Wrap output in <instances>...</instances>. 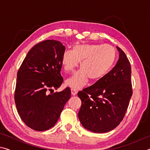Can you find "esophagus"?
I'll list each match as a JSON object with an SVG mask.
<instances>
[{
    "mask_svg": "<svg viewBox=\"0 0 150 150\" xmlns=\"http://www.w3.org/2000/svg\"><path fill=\"white\" fill-rule=\"evenodd\" d=\"M77 93H78V91H77V90L71 89V95H73V96L76 95H77Z\"/></svg>",
    "mask_w": 150,
    "mask_h": 150,
    "instance_id": "34e87169",
    "label": "esophagus"
}]
</instances>
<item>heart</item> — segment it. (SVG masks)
<instances>
[{
    "label": "heart",
    "mask_w": 150,
    "mask_h": 150,
    "mask_svg": "<svg viewBox=\"0 0 150 150\" xmlns=\"http://www.w3.org/2000/svg\"><path fill=\"white\" fill-rule=\"evenodd\" d=\"M115 57L116 51L110 45H75L71 52L67 51L63 54L61 62L66 73L73 71L79 62L81 69L66 80V85L79 90L87 84L89 78L100 80L110 70Z\"/></svg>",
    "instance_id": "obj_1"
}]
</instances>
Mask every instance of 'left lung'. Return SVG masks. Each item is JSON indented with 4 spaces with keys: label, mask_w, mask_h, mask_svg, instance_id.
Returning a JSON list of instances; mask_svg holds the SVG:
<instances>
[{
    "label": "left lung",
    "mask_w": 150,
    "mask_h": 150,
    "mask_svg": "<svg viewBox=\"0 0 150 150\" xmlns=\"http://www.w3.org/2000/svg\"><path fill=\"white\" fill-rule=\"evenodd\" d=\"M116 65L100 80L79 91L78 113L81 124L95 133L108 132L119 125L125 116L132 95L131 65L120 47Z\"/></svg>",
    "instance_id": "1"
}]
</instances>
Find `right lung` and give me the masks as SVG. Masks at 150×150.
<instances>
[{
  "label": "right lung",
  "mask_w": 150,
  "mask_h": 150,
  "mask_svg": "<svg viewBox=\"0 0 150 150\" xmlns=\"http://www.w3.org/2000/svg\"><path fill=\"white\" fill-rule=\"evenodd\" d=\"M65 50L56 40L38 43L29 51L18 71L14 93L18 112L26 125L35 131L54 126L71 97L69 87L54 93L63 82L60 72Z\"/></svg>",
  "instance_id": "1"
}]
</instances>
